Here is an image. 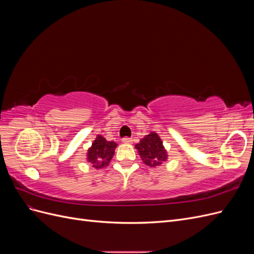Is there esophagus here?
Masks as SVG:
<instances>
[{"label":"esophagus","instance_id":"1","mask_svg":"<svg viewBox=\"0 0 254 254\" xmlns=\"http://www.w3.org/2000/svg\"><path fill=\"white\" fill-rule=\"evenodd\" d=\"M122 141H123V143H126V144H129V143H131L132 142V139L131 137H123L122 139Z\"/></svg>","mask_w":254,"mask_h":254}]
</instances>
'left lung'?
Masks as SVG:
<instances>
[{
  "label": "left lung",
  "instance_id": "8db88e82",
  "mask_svg": "<svg viewBox=\"0 0 254 254\" xmlns=\"http://www.w3.org/2000/svg\"><path fill=\"white\" fill-rule=\"evenodd\" d=\"M135 148L143 162L150 167L160 166L168 157L162 140L155 131L145 135L140 143L135 144Z\"/></svg>",
  "mask_w": 254,
  "mask_h": 254
}]
</instances>
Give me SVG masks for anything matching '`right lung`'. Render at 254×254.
<instances>
[{
    "label": "right lung",
    "mask_w": 254,
    "mask_h": 254,
    "mask_svg": "<svg viewBox=\"0 0 254 254\" xmlns=\"http://www.w3.org/2000/svg\"><path fill=\"white\" fill-rule=\"evenodd\" d=\"M118 144L113 141H107L103 135H97L92 146L88 149L87 160L96 170L108 166L113 158L114 150Z\"/></svg>",
    "instance_id": "obj_1"
}]
</instances>
